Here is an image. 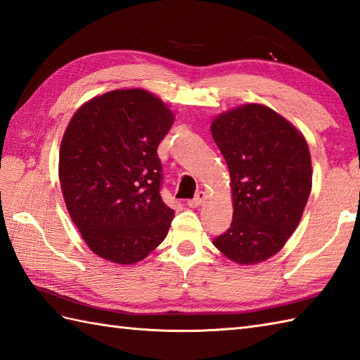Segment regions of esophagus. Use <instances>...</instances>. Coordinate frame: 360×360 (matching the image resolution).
<instances>
[{
    "mask_svg": "<svg viewBox=\"0 0 360 360\" xmlns=\"http://www.w3.org/2000/svg\"><path fill=\"white\" fill-rule=\"evenodd\" d=\"M204 200H205V193L200 192L193 198V200L187 201V205H190V207H200V205L204 202Z\"/></svg>",
    "mask_w": 360,
    "mask_h": 360,
    "instance_id": "obj_1",
    "label": "esophagus"
}]
</instances>
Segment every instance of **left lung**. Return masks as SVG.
<instances>
[{
  "mask_svg": "<svg viewBox=\"0 0 360 360\" xmlns=\"http://www.w3.org/2000/svg\"><path fill=\"white\" fill-rule=\"evenodd\" d=\"M212 136L231 172L233 218L218 250L240 264L264 262L297 229L312 186L308 143L264 105L238 106L212 122Z\"/></svg>",
  "mask_w": 360,
  "mask_h": 360,
  "instance_id": "left-lung-1",
  "label": "left lung"
}]
</instances>
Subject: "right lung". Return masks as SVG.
<instances>
[{"mask_svg": "<svg viewBox=\"0 0 360 360\" xmlns=\"http://www.w3.org/2000/svg\"><path fill=\"white\" fill-rule=\"evenodd\" d=\"M173 120L160 98L139 88L91 98L72 116L60 147V186L98 257L134 264L167 236L174 212L160 196L158 145Z\"/></svg>", "mask_w": 360, "mask_h": 360, "instance_id": "add662e5", "label": "right lung"}]
</instances>
